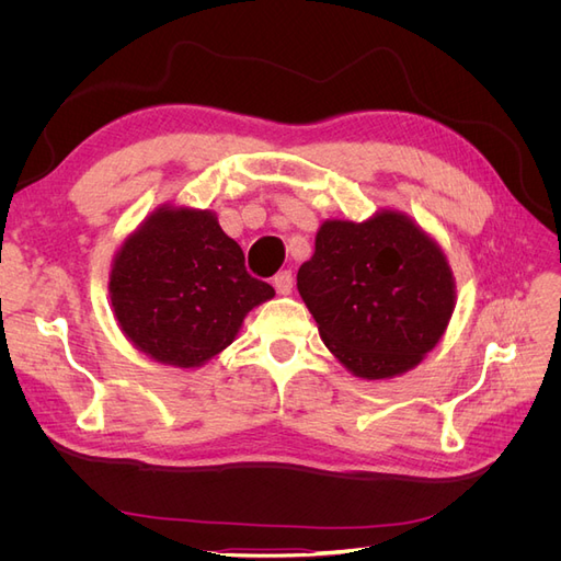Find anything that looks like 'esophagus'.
Returning a JSON list of instances; mask_svg holds the SVG:
<instances>
[{
    "label": "esophagus",
    "instance_id": "1",
    "mask_svg": "<svg viewBox=\"0 0 561 561\" xmlns=\"http://www.w3.org/2000/svg\"><path fill=\"white\" fill-rule=\"evenodd\" d=\"M293 285H295L293 271H280V274H276L274 287L278 290V295H290L293 293Z\"/></svg>",
    "mask_w": 561,
    "mask_h": 561
}]
</instances>
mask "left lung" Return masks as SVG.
Listing matches in <instances>:
<instances>
[{
	"mask_svg": "<svg viewBox=\"0 0 561 561\" xmlns=\"http://www.w3.org/2000/svg\"><path fill=\"white\" fill-rule=\"evenodd\" d=\"M297 287L322 342L363 379L396 377L419 365L454 313L445 252L393 210L363 225H322Z\"/></svg>",
	"mask_w": 561,
	"mask_h": 561,
	"instance_id": "left-lung-1",
	"label": "left lung"
}]
</instances>
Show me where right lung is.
<instances>
[{"instance_id": "obj_1", "label": "right lung", "mask_w": 561, "mask_h": 561, "mask_svg": "<svg viewBox=\"0 0 561 561\" xmlns=\"http://www.w3.org/2000/svg\"><path fill=\"white\" fill-rule=\"evenodd\" d=\"M210 210L159 208L116 252L110 297L124 334L149 358L198 367L274 297Z\"/></svg>"}]
</instances>
